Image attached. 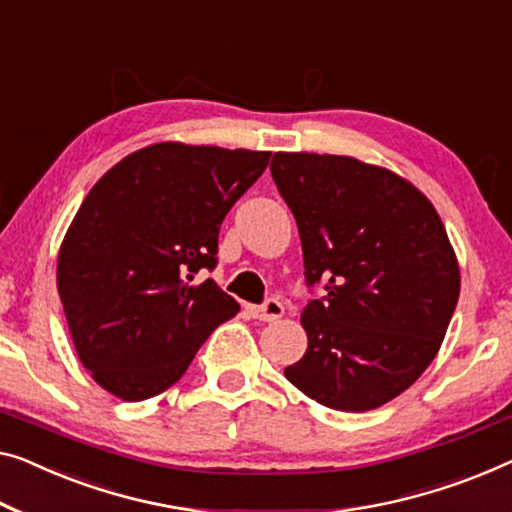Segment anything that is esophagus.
<instances>
[{
  "mask_svg": "<svg viewBox=\"0 0 512 512\" xmlns=\"http://www.w3.org/2000/svg\"><path fill=\"white\" fill-rule=\"evenodd\" d=\"M250 315L259 322H276L282 315H285V308H282V303L278 299H266L262 305H257V308H250Z\"/></svg>",
  "mask_w": 512,
  "mask_h": 512,
  "instance_id": "1",
  "label": "esophagus"
}]
</instances>
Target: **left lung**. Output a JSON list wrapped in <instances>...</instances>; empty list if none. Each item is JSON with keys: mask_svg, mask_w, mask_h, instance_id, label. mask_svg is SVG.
<instances>
[{"mask_svg": "<svg viewBox=\"0 0 512 512\" xmlns=\"http://www.w3.org/2000/svg\"><path fill=\"white\" fill-rule=\"evenodd\" d=\"M271 174L299 225L305 282H324L285 377L324 407L377 409L423 375L451 324L460 266L446 227L414 183L352 156L278 151Z\"/></svg>", "mask_w": 512, "mask_h": 512, "instance_id": "left-lung-1", "label": "left lung"}]
</instances>
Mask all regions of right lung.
Returning <instances> with one entry per match:
<instances>
[{"mask_svg":"<svg viewBox=\"0 0 512 512\" xmlns=\"http://www.w3.org/2000/svg\"><path fill=\"white\" fill-rule=\"evenodd\" d=\"M271 151L158 142L96 181L57 257L75 352L126 402L163 393L218 324L239 312L211 278L220 223L262 177Z\"/></svg>","mask_w":512,"mask_h":512,"instance_id":"add662e5","label":"right lung"}]
</instances>
